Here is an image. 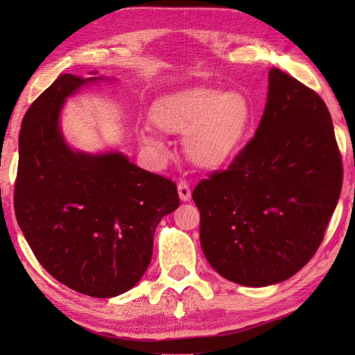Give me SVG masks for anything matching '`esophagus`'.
<instances>
[{
    "mask_svg": "<svg viewBox=\"0 0 355 355\" xmlns=\"http://www.w3.org/2000/svg\"><path fill=\"white\" fill-rule=\"evenodd\" d=\"M177 189H178L180 200H182V202H189L191 200V188H189L188 183L180 182L178 186H177Z\"/></svg>",
    "mask_w": 355,
    "mask_h": 355,
    "instance_id": "34e87169",
    "label": "esophagus"
}]
</instances>
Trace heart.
Here are the masks:
<instances>
[{
	"label": "heart",
	"mask_w": 355,
	"mask_h": 355,
	"mask_svg": "<svg viewBox=\"0 0 355 355\" xmlns=\"http://www.w3.org/2000/svg\"><path fill=\"white\" fill-rule=\"evenodd\" d=\"M148 119L166 135H183L184 153L192 164L218 171L230 164L248 141L252 105L239 91L188 87L156 100ZM141 142L155 152L163 150V142L150 131H144Z\"/></svg>",
	"instance_id": "obj_1"
}]
</instances>
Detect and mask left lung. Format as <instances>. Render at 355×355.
Segmentation results:
<instances>
[{
  "label": "left lung",
  "instance_id": "8db88e82",
  "mask_svg": "<svg viewBox=\"0 0 355 355\" xmlns=\"http://www.w3.org/2000/svg\"><path fill=\"white\" fill-rule=\"evenodd\" d=\"M255 137L192 192L200 245L216 272L243 286L293 277L315 255L340 199L343 167L320 95L279 69Z\"/></svg>",
  "mask_w": 355,
  "mask_h": 355
}]
</instances>
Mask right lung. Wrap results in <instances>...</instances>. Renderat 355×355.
I'll return each instance as SVG.
<instances>
[{
	"instance_id": "obj_1",
	"label": "right lung",
	"mask_w": 355,
	"mask_h": 355,
	"mask_svg": "<svg viewBox=\"0 0 355 355\" xmlns=\"http://www.w3.org/2000/svg\"><path fill=\"white\" fill-rule=\"evenodd\" d=\"M64 73L29 106L19 136L17 222L56 280L92 297L131 290L147 271L159 220L180 205L175 183L117 150L69 146L61 114L69 97L107 76Z\"/></svg>"
}]
</instances>
